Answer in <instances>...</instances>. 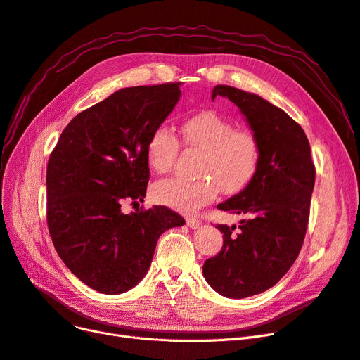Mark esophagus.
Here are the masks:
<instances>
[{"label":"esophagus","mask_w":360,"mask_h":360,"mask_svg":"<svg viewBox=\"0 0 360 360\" xmlns=\"http://www.w3.org/2000/svg\"><path fill=\"white\" fill-rule=\"evenodd\" d=\"M186 225H188L191 229H197V228L201 226V222L195 217H188V219H186Z\"/></svg>","instance_id":"obj_1"}]
</instances>
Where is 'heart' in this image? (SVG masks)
<instances>
[{"label":"heart","mask_w":360,"mask_h":360,"mask_svg":"<svg viewBox=\"0 0 360 360\" xmlns=\"http://www.w3.org/2000/svg\"><path fill=\"white\" fill-rule=\"evenodd\" d=\"M182 141L202 153L197 181L172 178L158 182L153 197L182 213H194L212 202L221 188L226 194L243 190L253 179L260 162L257 136L213 112H202L181 124ZM179 151V141L166 124H159L147 141L146 155L154 174H167Z\"/></svg>","instance_id":"heart-1"}]
</instances>
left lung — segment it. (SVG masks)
Wrapping results in <instances>:
<instances>
[{
  "instance_id": "obj_1",
  "label": "left lung",
  "mask_w": 360,
  "mask_h": 360,
  "mask_svg": "<svg viewBox=\"0 0 360 360\" xmlns=\"http://www.w3.org/2000/svg\"><path fill=\"white\" fill-rule=\"evenodd\" d=\"M243 113L260 144L253 179L219 210L247 214L236 225H217L224 245L202 264L209 285L228 299H244L274 287L292 266L306 236L315 166L302 127L283 108L228 85H216Z\"/></svg>"
}]
</instances>
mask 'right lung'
Segmentation results:
<instances>
[{
    "label": "right lung",
    "mask_w": 360,
    "mask_h": 360,
    "mask_svg": "<svg viewBox=\"0 0 360 360\" xmlns=\"http://www.w3.org/2000/svg\"><path fill=\"white\" fill-rule=\"evenodd\" d=\"M181 82L131 86L75 116L46 166V222L70 272L103 294L134 288L150 269L155 244L182 216L165 206L122 213L144 201L151 132L181 98Z\"/></svg>",
    "instance_id": "add662e5"
}]
</instances>
